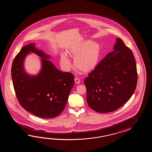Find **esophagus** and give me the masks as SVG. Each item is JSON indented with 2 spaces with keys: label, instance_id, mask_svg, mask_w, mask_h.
<instances>
[{
  "label": "esophagus",
  "instance_id": "34e87169",
  "mask_svg": "<svg viewBox=\"0 0 152 152\" xmlns=\"http://www.w3.org/2000/svg\"><path fill=\"white\" fill-rule=\"evenodd\" d=\"M75 83H76V84H79L80 83V80H79V78H77V77H75Z\"/></svg>",
  "mask_w": 152,
  "mask_h": 152
}]
</instances>
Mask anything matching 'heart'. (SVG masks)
<instances>
[{"mask_svg":"<svg viewBox=\"0 0 152 152\" xmlns=\"http://www.w3.org/2000/svg\"><path fill=\"white\" fill-rule=\"evenodd\" d=\"M100 52L99 43L90 39L72 45L67 50L68 54L75 58V67L84 73L90 72L96 68L99 62ZM60 62L62 67L66 71L71 68L70 60L65 54L61 55Z\"/></svg>","mask_w":152,"mask_h":152,"instance_id":"heart-1","label":"heart"}]
</instances>
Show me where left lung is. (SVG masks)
Returning a JSON list of instances; mask_svg holds the SVG:
<instances>
[{
	"label": "left lung",
	"mask_w": 152,
	"mask_h": 152,
	"mask_svg": "<svg viewBox=\"0 0 152 152\" xmlns=\"http://www.w3.org/2000/svg\"><path fill=\"white\" fill-rule=\"evenodd\" d=\"M113 52L108 53L85 78L87 103L99 113L117 110L132 96L137 73L132 50L117 38Z\"/></svg>",
	"instance_id": "obj_1"
}]
</instances>
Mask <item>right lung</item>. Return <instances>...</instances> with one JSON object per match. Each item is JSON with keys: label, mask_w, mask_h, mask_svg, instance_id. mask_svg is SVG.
Masks as SVG:
<instances>
[{"label": "right lung", "mask_w": 152, "mask_h": 152, "mask_svg": "<svg viewBox=\"0 0 152 152\" xmlns=\"http://www.w3.org/2000/svg\"><path fill=\"white\" fill-rule=\"evenodd\" d=\"M31 43L23 47L15 58L11 75L17 98L23 108L36 116L52 118L65 109L74 86V75L62 72L49 61L50 56ZM30 52L38 55L42 67L36 75H30L24 68L26 57Z\"/></svg>", "instance_id": "obj_1"}]
</instances>
